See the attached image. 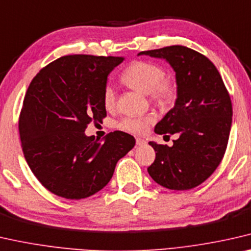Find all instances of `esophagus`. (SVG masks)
Returning <instances> with one entry per match:
<instances>
[{
    "mask_svg": "<svg viewBox=\"0 0 251 251\" xmlns=\"http://www.w3.org/2000/svg\"><path fill=\"white\" fill-rule=\"evenodd\" d=\"M144 144H147V141L143 140V138H140V137L136 138V145L141 147V145H144Z\"/></svg>",
    "mask_w": 251,
    "mask_h": 251,
    "instance_id": "esophagus-1",
    "label": "esophagus"
}]
</instances>
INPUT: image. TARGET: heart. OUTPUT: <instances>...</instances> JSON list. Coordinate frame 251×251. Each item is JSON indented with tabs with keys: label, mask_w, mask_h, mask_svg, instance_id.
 I'll use <instances>...</instances> for the list:
<instances>
[{
	"label": "heart",
	"mask_w": 251,
	"mask_h": 251,
	"mask_svg": "<svg viewBox=\"0 0 251 251\" xmlns=\"http://www.w3.org/2000/svg\"><path fill=\"white\" fill-rule=\"evenodd\" d=\"M163 67L153 62L136 61L126 67L121 80L127 87L149 95L153 102L161 107L173 106L178 97L177 83L173 78L164 77ZM115 90L107 85L102 93V102L107 110L116 106ZM154 118L152 116H127L118 123V128L127 133L143 134L148 130Z\"/></svg>",
	"instance_id": "b5f03b06"
}]
</instances>
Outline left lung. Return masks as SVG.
<instances>
[{"mask_svg":"<svg viewBox=\"0 0 251 251\" xmlns=\"http://www.w3.org/2000/svg\"><path fill=\"white\" fill-rule=\"evenodd\" d=\"M138 55L166 59L178 87L175 107L154 128L160 135L178 138L173 147L150 142L156 153L148 173L168 189H192L214 173L226 153L232 124L229 92L215 65L188 47L175 45Z\"/></svg>","mask_w":251,"mask_h":251,"instance_id":"left-lung-1","label":"left lung"}]
</instances>
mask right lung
I'll list each match as a JSON object with an SVG mask.
<instances>
[{"label":"right lung","mask_w":251,"mask_h":251,"mask_svg":"<svg viewBox=\"0 0 251 251\" xmlns=\"http://www.w3.org/2000/svg\"><path fill=\"white\" fill-rule=\"evenodd\" d=\"M124 57L69 55L32 78L19 118L25 159L45 188L67 200L98 193L116 163L135 145L129 134L109 133L100 142L87 136L91 122L107 116L102 93L107 77Z\"/></svg>","instance_id":"1"}]
</instances>
